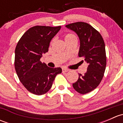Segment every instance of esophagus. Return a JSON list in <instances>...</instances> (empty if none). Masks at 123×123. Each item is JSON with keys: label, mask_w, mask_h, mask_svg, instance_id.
<instances>
[{"label": "esophagus", "mask_w": 123, "mask_h": 123, "mask_svg": "<svg viewBox=\"0 0 123 123\" xmlns=\"http://www.w3.org/2000/svg\"><path fill=\"white\" fill-rule=\"evenodd\" d=\"M69 71L68 69L65 68H62V72L63 73H65V72H68Z\"/></svg>", "instance_id": "1"}]
</instances>
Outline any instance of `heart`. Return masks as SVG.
Returning a JSON list of instances; mask_svg holds the SVG:
<instances>
[{
  "mask_svg": "<svg viewBox=\"0 0 123 123\" xmlns=\"http://www.w3.org/2000/svg\"><path fill=\"white\" fill-rule=\"evenodd\" d=\"M76 38L75 36L74 35V34H70V33H69V34H67L65 36V41L68 40H70V39H71V38Z\"/></svg>",
  "mask_w": 123,
  "mask_h": 123,
  "instance_id": "b5f03b06",
  "label": "heart"
}]
</instances>
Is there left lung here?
Returning <instances> with one entry per match:
<instances>
[{"label":"left lung","mask_w":123,"mask_h":123,"mask_svg":"<svg viewBox=\"0 0 123 123\" xmlns=\"http://www.w3.org/2000/svg\"><path fill=\"white\" fill-rule=\"evenodd\" d=\"M65 27L79 36V56L83 58L88 64L86 73L79 74V79L73 86L79 93H87L98 86L104 77L106 65L105 43L100 33L89 24L77 22Z\"/></svg>","instance_id":"left-lung-1"}]
</instances>
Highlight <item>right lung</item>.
<instances>
[{"instance_id":"obj_1","label":"right lung","mask_w":123,"mask_h":123,"mask_svg":"<svg viewBox=\"0 0 123 123\" xmlns=\"http://www.w3.org/2000/svg\"><path fill=\"white\" fill-rule=\"evenodd\" d=\"M61 27L34 26L19 39L15 51V68L24 86L32 93L42 95L48 92L61 68H50L40 61L48 52L49 44Z\"/></svg>"}]
</instances>
